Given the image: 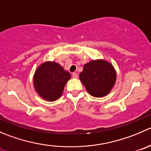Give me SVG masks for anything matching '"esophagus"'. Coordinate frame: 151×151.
Instances as JSON below:
<instances>
[{
  "instance_id": "esophagus-1",
  "label": "esophagus",
  "mask_w": 151,
  "mask_h": 151,
  "mask_svg": "<svg viewBox=\"0 0 151 151\" xmlns=\"http://www.w3.org/2000/svg\"><path fill=\"white\" fill-rule=\"evenodd\" d=\"M72 77H74V78H77V77H78V74L76 72L72 73Z\"/></svg>"
}]
</instances>
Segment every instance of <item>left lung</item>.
Instances as JSON below:
<instances>
[{"instance_id":"left-lung-1","label":"left lung","mask_w":151,"mask_h":151,"mask_svg":"<svg viewBox=\"0 0 151 151\" xmlns=\"http://www.w3.org/2000/svg\"><path fill=\"white\" fill-rule=\"evenodd\" d=\"M80 79L91 96L101 97L108 94L116 81L112 65L105 60H92L83 67Z\"/></svg>"}]
</instances>
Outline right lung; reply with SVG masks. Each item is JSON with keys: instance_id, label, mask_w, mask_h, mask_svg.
<instances>
[{"instance_id": "add662e5", "label": "right lung", "mask_w": 151, "mask_h": 151, "mask_svg": "<svg viewBox=\"0 0 151 151\" xmlns=\"http://www.w3.org/2000/svg\"><path fill=\"white\" fill-rule=\"evenodd\" d=\"M71 78L69 72L55 62H46L36 70L34 86L39 95L49 101L59 99L64 87Z\"/></svg>"}]
</instances>
